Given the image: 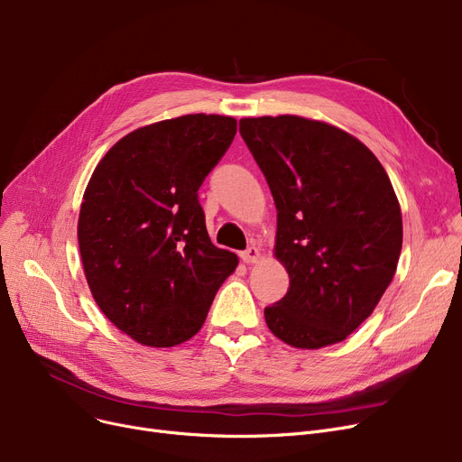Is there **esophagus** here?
I'll use <instances>...</instances> for the list:
<instances>
[{
  "mask_svg": "<svg viewBox=\"0 0 462 462\" xmlns=\"http://www.w3.org/2000/svg\"><path fill=\"white\" fill-rule=\"evenodd\" d=\"M239 256H241V260H244L245 263H254L260 258V251H258V247H249V249H245L244 253H241Z\"/></svg>",
  "mask_w": 462,
  "mask_h": 462,
  "instance_id": "34e87169",
  "label": "esophagus"
}]
</instances>
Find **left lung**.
<instances>
[{
	"label": "left lung",
	"mask_w": 462,
	"mask_h": 462,
	"mask_svg": "<svg viewBox=\"0 0 462 462\" xmlns=\"http://www.w3.org/2000/svg\"><path fill=\"white\" fill-rule=\"evenodd\" d=\"M239 133L273 194L275 256L290 275L265 322L296 348L341 343L397 270L402 217L392 181L365 143L322 121L244 117Z\"/></svg>",
	"instance_id": "8db88e82"
}]
</instances>
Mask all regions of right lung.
<instances>
[{"instance_id":"1","label":"right lung","mask_w":462,"mask_h":462,"mask_svg":"<svg viewBox=\"0 0 462 462\" xmlns=\"http://www.w3.org/2000/svg\"><path fill=\"white\" fill-rule=\"evenodd\" d=\"M237 121L189 114L140 127L97 164L79 217L91 294L136 343L181 345L202 328L237 256L211 244L199 189Z\"/></svg>"}]
</instances>
